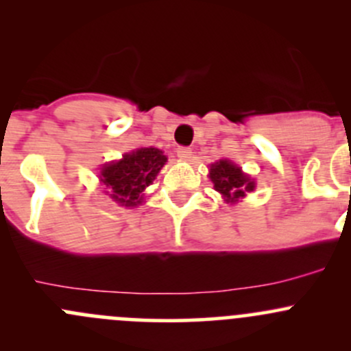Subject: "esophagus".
<instances>
[{
	"instance_id": "esophagus-1",
	"label": "esophagus",
	"mask_w": 351,
	"mask_h": 351,
	"mask_svg": "<svg viewBox=\"0 0 351 351\" xmlns=\"http://www.w3.org/2000/svg\"><path fill=\"white\" fill-rule=\"evenodd\" d=\"M176 154H178V158L182 159H190L192 158V149L186 146H180L178 149H176Z\"/></svg>"
}]
</instances>
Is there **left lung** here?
Instances as JSON below:
<instances>
[{"instance_id": "1", "label": "left lung", "mask_w": 351, "mask_h": 351, "mask_svg": "<svg viewBox=\"0 0 351 351\" xmlns=\"http://www.w3.org/2000/svg\"><path fill=\"white\" fill-rule=\"evenodd\" d=\"M210 180L214 183V189L228 202H236L238 198L246 195V192L254 190V182H251L250 176L241 171V168L232 162L221 159L215 165L210 166Z\"/></svg>"}]
</instances>
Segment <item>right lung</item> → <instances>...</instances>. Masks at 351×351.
<instances>
[{"label":"right lung","instance_id":"1","mask_svg":"<svg viewBox=\"0 0 351 351\" xmlns=\"http://www.w3.org/2000/svg\"><path fill=\"white\" fill-rule=\"evenodd\" d=\"M166 156L156 147H141L125 154L120 161L101 168V182L110 197L125 207H134L143 200L146 186L154 182L159 169L165 166Z\"/></svg>","mask_w":351,"mask_h":351}]
</instances>
